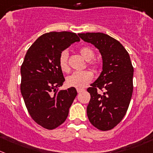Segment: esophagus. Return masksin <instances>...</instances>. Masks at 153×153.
Here are the masks:
<instances>
[{"label":"esophagus","instance_id":"34e87169","mask_svg":"<svg viewBox=\"0 0 153 153\" xmlns=\"http://www.w3.org/2000/svg\"><path fill=\"white\" fill-rule=\"evenodd\" d=\"M76 91H77L78 93H81L83 91H85V90H84L83 88H76Z\"/></svg>","mask_w":153,"mask_h":153}]
</instances>
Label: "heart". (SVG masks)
I'll return each instance as SVG.
<instances>
[{
	"instance_id": "1",
	"label": "heart",
	"mask_w": 153,
	"mask_h": 153,
	"mask_svg": "<svg viewBox=\"0 0 153 153\" xmlns=\"http://www.w3.org/2000/svg\"><path fill=\"white\" fill-rule=\"evenodd\" d=\"M81 56L84 58L86 61L92 60L94 57V52L91 48L88 47H82L79 50ZM68 51L65 50L61 53L60 57H59V66L61 70L64 72H67L69 70L68 63ZM91 66L94 69H97L98 65L97 64L91 63ZM93 74L90 71H76L73 73L71 75H70L67 78V83L69 86L75 87L77 88H82L86 86L93 79Z\"/></svg>"
}]
</instances>
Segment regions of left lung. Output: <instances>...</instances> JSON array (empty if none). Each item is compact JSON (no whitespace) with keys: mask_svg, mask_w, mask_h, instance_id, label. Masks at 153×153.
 Returning <instances> with one entry per match:
<instances>
[{"mask_svg":"<svg viewBox=\"0 0 153 153\" xmlns=\"http://www.w3.org/2000/svg\"><path fill=\"white\" fill-rule=\"evenodd\" d=\"M78 35L94 45L102 57V71L87 89L91 95L86 110L88 120L99 130H110L122 121L131 98L134 68L130 56L118 40L104 33ZM97 88H103V93H97Z\"/></svg>","mask_w":153,"mask_h":153,"instance_id":"1","label":"left lung"}]
</instances>
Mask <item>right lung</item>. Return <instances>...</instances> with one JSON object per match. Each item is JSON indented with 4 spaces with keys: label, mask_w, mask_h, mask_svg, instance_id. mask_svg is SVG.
<instances>
[{
    "label": "right lung",
    "mask_w": 153,
    "mask_h": 153,
    "mask_svg": "<svg viewBox=\"0 0 153 153\" xmlns=\"http://www.w3.org/2000/svg\"><path fill=\"white\" fill-rule=\"evenodd\" d=\"M79 40L73 32H49L39 37L26 52L21 66V93L29 114L44 128L52 130L66 120L77 94L74 87L59 90L65 81L59 57Z\"/></svg>",
    "instance_id": "right-lung-1"
}]
</instances>
